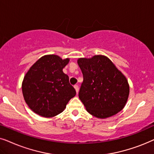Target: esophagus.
Masks as SVG:
<instances>
[{
    "label": "esophagus",
    "mask_w": 154,
    "mask_h": 154,
    "mask_svg": "<svg viewBox=\"0 0 154 154\" xmlns=\"http://www.w3.org/2000/svg\"><path fill=\"white\" fill-rule=\"evenodd\" d=\"M74 87H75V89L76 90V92H77V94H78V92H79V86L78 85H75V86H74Z\"/></svg>",
    "instance_id": "esophagus-1"
}]
</instances>
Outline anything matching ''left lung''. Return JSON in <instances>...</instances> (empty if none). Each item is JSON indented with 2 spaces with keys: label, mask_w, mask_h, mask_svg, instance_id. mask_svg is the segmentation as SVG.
Here are the masks:
<instances>
[{
  "label": "left lung",
  "mask_w": 154,
  "mask_h": 154,
  "mask_svg": "<svg viewBox=\"0 0 154 154\" xmlns=\"http://www.w3.org/2000/svg\"><path fill=\"white\" fill-rule=\"evenodd\" d=\"M83 74L79 98L87 111L98 118H107L123 109L130 94L128 81L108 57L96 55L80 58Z\"/></svg>",
  "instance_id": "left-lung-1"
}]
</instances>
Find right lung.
Returning a JSON list of instances; mask_svg holds the SVG:
<instances>
[{
  "mask_svg": "<svg viewBox=\"0 0 154 154\" xmlns=\"http://www.w3.org/2000/svg\"><path fill=\"white\" fill-rule=\"evenodd\" d=\"M69 58L57 55L40 58L24 75L22 94L31 110L44 118H52L62 112L69 100L76 95L63 69Z\"/></svg>",
  "mask_w": 154,
  "mask_h": 154,
  "instance_id": "add662e5",
  "label": "right lung"
}]
</instances>
